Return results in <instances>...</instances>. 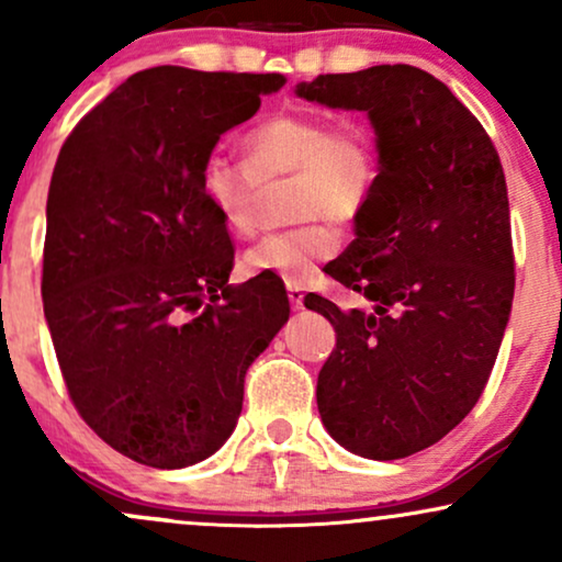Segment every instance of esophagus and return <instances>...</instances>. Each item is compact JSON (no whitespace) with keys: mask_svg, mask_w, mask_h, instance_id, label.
<instances>
[{"mask_svg":"<svg viewBox=\"0 0 562 562\" xmlns=\"http://www.w3.org/2000/svg\"><path fill=\"white\" fill-rule=\"evenodd\" d=\"M286 292H289V302H292V307L302 310L304 307V289L300 286V283H289Z\"/></svg>","mask_w":562,"mask_h":562,"instance_id":"esophagus-1","label":"esophagus"}]
</instances>
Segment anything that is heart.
I'll use <instances>...</instances> for the list:
<instances>
[{
	"mask_svg": "<svg viewBox=\"0 0 562 562\" xmlns=\"http://www.w3.org/2000/svg\"><path fill=\"white\" fill-rule=\"evenodd\" d=\"M247 164L211 154L200 187L228 234L247 239L258 228L260 182L294 175V213L307 224L273 232L241 258L249 276H276L289 283L313 279L321 262L341 247L325 218L349 224L378 187V150L362 124H330L315 114H279L245 135Z\"/></svg>",
	"mask_w": 562,
	"mask_h": 562,
	"instance_id": "1",
	"label": "heart"
}]
</instances>
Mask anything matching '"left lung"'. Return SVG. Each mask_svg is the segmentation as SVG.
Masks as SVG:
<instances>
[{
  "instance_id": "obj_1",
  "label": "left lung",
  "mask_w": 562,
  "mask_h": 562,
  "mask_svg": "<svg viewBox=\"0 0 562 562\" xmlns=\"http://www.w3.org/2000/svg\"><path fill=\"white\" fill-rule=\"evenodd\" d=\"M294 93L364 112L380 166L357 239L325 268L367 307L304 296L336 330L317 375L321 419L362 459H406L472 412L508 325L516 279L501 158L476 116L419 67L317 75Z\"/></svg>"
}]
</instances>
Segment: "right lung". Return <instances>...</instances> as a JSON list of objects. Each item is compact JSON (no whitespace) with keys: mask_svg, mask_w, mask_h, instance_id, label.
<instances>
[{"mask_svg":"<svg viewBox=\"0 0 562 562\" xmlns=\"http://www.w3.org/2000/svg\"><path fill=\"white\" fill-rule=\"evenodd\" d=\"M283 75L135 72L61 145L46 200L44 315L75 408L154 469L205 461L237 427L247 367L289 321L279 279L228 283L200 187L221 135Z\"/></svg>","mask_w":562,"mask_h":562,"instance_id":"add662e5","label":"right lung"}]
</instances>
